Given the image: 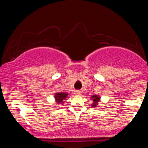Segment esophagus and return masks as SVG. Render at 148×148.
I'll return each mask as SVG.
<instances>
[{"mask_svg": "<svg viewBox=\"0 0 148 148\" xmlns=\"http://www.w3.org/2000/svg\"><path fill=\"white\" fill-rule=\"evenodd\" d=\"M74 95H75L76 96H81V92L80 90H76V91H75V92H74Z\"/></svg>", "mask_w": 148, "mask_h": 148, "instance_id": "1", "label": "esophagus"}]
</instances>
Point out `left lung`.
<instances>
[{"label": "left lung", "mask_w": 148, "mask_h": 148, "mask_svg": "<svg viewBox=\"0 0 148 148\" xmlns=\"http://www.w3.org/2000/svg\"><path fill=\"white\" fill-rule=\"evenodd\" d=\"M92 98L93 99V103H92L91 106L92 107H96L97 105L98 104V102L99 101V97L97 96V95H93L92 97Z\"/></svg>", "instance_id": "left-lung-1"}]
</instances>
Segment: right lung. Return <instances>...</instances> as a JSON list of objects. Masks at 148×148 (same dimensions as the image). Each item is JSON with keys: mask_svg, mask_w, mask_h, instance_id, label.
<instances>
[{"mask_svg": "<svg viewBox=\"0 0 148 148\" xmlns=\"http://www.w3.org/2000/svg\"><path fill=\"white\" fill-rule=\"evenodd\" d=\"M68 94L66 92H57L56 95H55V99L56 100L57 103L59 104H61L62 103L63 99H65Z\"/></svg>", "mask_w": 148, "mask_h": 148, "instance_id": "add662e5", "label": "right lung"}]
</instances>
